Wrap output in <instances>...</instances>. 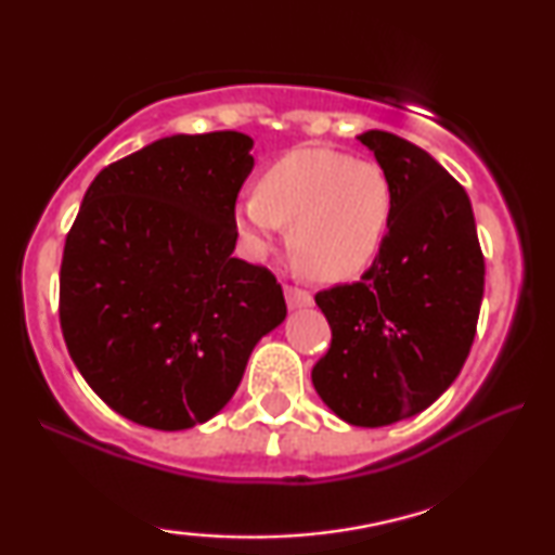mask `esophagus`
Here are the masks:
<instances>
[{"mask_svg": "<svg viewBox=\"0 0 555 555\" xmlns=\"http://www.w3.org/2000/svg\"><path fill=\"white\" fill-rule=\"evenodd\" d=\"M285 300L287 308H308L313 306V295L308 291H302L298 285H285Z\"/></svg>", "mask_w": 555, "mask_h": 555, "instance_id": "1", "label": "esophagus"}]
</instances>
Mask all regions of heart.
Segmentation results:
<instances>
[{"label":"heart","mask_w":555,"mask_h":555,"mask_svg":"<svg viewBox=\"0 0 555 555\" xmlns=\"http://www.w3.org/2000/svg\"><path fill=\"white\" fill-rule=\"evenodd\" d=\"M391 217L393 194L382 166L331 149L287 151L234 204L249 253L268 255L287 224L295 268L323 283L366 270L382 253Z\"/></svg>","instance_id":"1"}]
</instances>
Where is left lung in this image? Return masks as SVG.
I'll return each mask as SVG.
<instances>
[{
  "mask_svg": "<svg viewBox=\"0 0 555 555\" xmlns=\"http://www.w3.org/2000/svg\"><path fill=\"white\" fill-rule=\"evenodd\" d=\"M393 194L389 234L359 283L315 293L331 346L313 386L340 420L386 427L457 378L475 340L485 257L469 196L427 151L386 131L359 135Z\"/></svg>",
  "mask_w": 555,
  "mask_h": 555,
  "instance_id": "left-lung-1",
  "label": "left lung"
}]
</instances>
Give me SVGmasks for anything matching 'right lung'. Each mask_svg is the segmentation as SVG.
I'll return each mask as SVG.
<instances>
[{"label":"right lung","mask_w":555,"mask_h":555,"mask_svg":"<svg viewBox=\"0 0 555 555\" xmlns=\"http://www.w3.org/2000/svg\"><path fill=\"white\" fill-rule=\"evenodd\" d=\"M249 149L237 131L154 141L98 173L65 237V346L90 389L141 427L211 420L285 321L275 275L232 257Z\"/></svg>","instance_id":"1"}]
</instances>
